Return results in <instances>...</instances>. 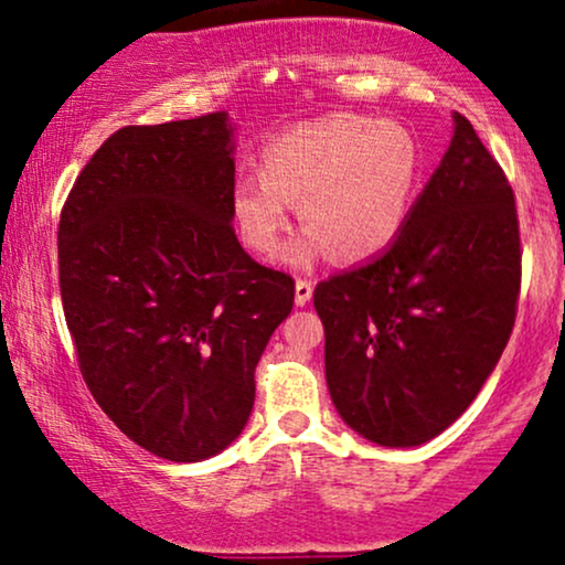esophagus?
Segmentation results:
<instances>
[{"mask_svg":"<svg viewBox=\"0 0 565 565\" xmlns=\"http://www.w3.org/2000/svg\"><path fill=\"white\" fill-rule=\"evenodd\" d=\"M310 295H313V284L305 281V278H297V284H295V305H297V308H302V305L310 300Z\"/></svg>","mask_w":565,"mask_h":565,"instance_id":"obj_1","label":"esophagus"}]
</instances>
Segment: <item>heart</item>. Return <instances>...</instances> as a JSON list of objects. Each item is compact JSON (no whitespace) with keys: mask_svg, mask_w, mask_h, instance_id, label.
I'll return each instance as SVG.
<instances>
[{"mask_svg":"<svg viewBox=\"0 0 565 565\" xmlns=\"http://www.w3.org/2000/svg\"><path fill=\"white\" fill-rule=\"evenodd\" d=\"M423 178V151L398 121L334 114L276 135L260 153V172L231 188L242 242L276 257L300 204L308 231L287 263L310 265L323 252L359 263L380 255L404 228Z\"/></svg>","mask_w":565,"mask_h":565,"instance_id":"b5f03b06","label":"heart"}]
</instances>
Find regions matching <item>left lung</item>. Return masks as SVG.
<instances>
[{
    "mask_svg": "<svg viewBox=\"0 0 565 565\" xmlns=\"http://www.w3.org/2000/svg\"><path fill=\"white\" fill-rule=\"evenodd\" d=\"M451 119L395 242L313 295L337 414L391 449L427 444L476 401L515 323V196L470 121Z\"/></svg>",
    "mask_w": 565,
    "mask_h": 565,
    "instance_id": "obj_1",
    "label": "left lung"
}]
</instances>
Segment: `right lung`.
I'll use <instances>...</instances> for the list:
<instances>
[{
  "label": "right lung",
  "mask_w": 565,
  "mask_h": 565,
  "mask_svg": "<svg viewBox=\"0 0 565 565\" xmlns=\"http://www.w3.org/2000/svg\"><path fill=\"white\" fill-rule=\"evenodd\" d=\"M228 114L125 127L87 161L57 228L82 377L129 440L201 462L242 436L255 366L295 281L233 233Z\"/></svg>",
  "instance_id": "add662e5"
}]
</instances>
